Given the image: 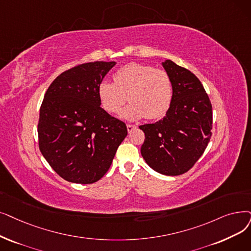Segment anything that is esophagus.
I'll list each match as a JSON object with an SVG mask.
<instances>
[{"instance_id": "esophagus-1", "label": "esophagus", "mask_w": 251, "mask_h": 251, "mask_svg": "<svg viewBox=\"0 0 251 251\" xmlns=\"http://www.w3.org/2000/svg\"><path fill=\"white\" fill-rule=\"evenodd\" d=\"M135 127H136V126H134V125L127 124V130H128V132H129V133H130V132H132V130H133V129H135Z\"/></svg>"}]
</instances>
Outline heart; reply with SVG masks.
<instances>
[{
  "mask_svg": "<svg viewBox=\"0 0 251 251\" xmlns=\"http://www.w3.org/2000/svg\"><path fill=\"white\" fill-rule=\"evenodd\" d=\"M99 96L107 113L120 112L129 100L131 104L121 114L123 118L155 120L167 113L173 96V84L166 71L133 62L114 74V84L101 82Z\"/></svg>",
  "mask_w": 251,
  "mask_h": 251,
  "instance_id": "b5f03b06",
  "label": "heart"
}]
</instances>
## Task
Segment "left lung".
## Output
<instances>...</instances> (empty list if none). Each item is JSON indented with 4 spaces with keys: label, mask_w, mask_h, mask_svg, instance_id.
Returning <instances> with one entry per match:
<instances>
[{
    "label": "left lung",
    "mask_w": 251,
    "mask_h": 251,
    "mask_svg": "<svg viewBox=\"0 0 251 251\" xmlns=\"http://www.w3.org/2000/svg\"><path fill=\"white\" fill-rule=\"evenodd\" d=\"M173 84L166 116L139 128L145 132L140 152L148 165L164 176H180L199 160L212 129V105L200 80L171 60L163 62Z\"/></svg>",
    "instance_id": "8db88e82"
}]
</instances>
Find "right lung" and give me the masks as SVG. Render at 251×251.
Masks as SVG:
<instances>
[{"mask_svg": "<svg viewBox=\"0 0 251 251\" xmlns=\"http://www.w3.org/2000/svg\"><path fill=\"white\" fill-rule=\"evenodd\" d=\"M115 61L83 63L47 89L38 123L39 148L63 179L93 183L110 169L127 135L126 124L100 107L99 87Z\"/></svg>", "mask_w": 251, "mask_h": 251, "instance_id": "obj_1", "label": "right lung"}]
</instances>
